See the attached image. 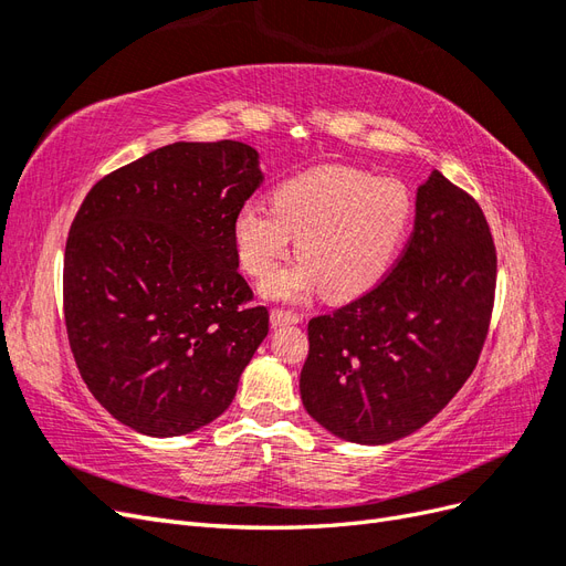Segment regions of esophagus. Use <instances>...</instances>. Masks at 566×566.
Segmentation results:
<instances>
[{
	"label": "esophagus",
	"mask_w": 566,
	"mask_h": 566,
	"mask_svg": "<svg viewBox=\"0 0 566 566\" xmlns=\"http://www.w3.org/2000/svg\"><path fill=\"white\" fill-rule=\"evenodd\" d=\"M302 316L295 312H285V310H273L271 312V323L273 325H290V323H300Z\"/></svg>",
	"instance_id": "34e87169"
}]
</instances>
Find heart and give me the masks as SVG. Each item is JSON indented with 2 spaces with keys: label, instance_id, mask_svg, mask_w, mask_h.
I'll return each instance as SVG.
<instances>
[{
  "label": "heart",
  "instance_id": "b5f03b06",
  "mask_svg": "<svg viewBox=\"0 0 566 566\" xmlns=\"http://www.w3.org/2000/svg\"><path fill=\"white\" fill-rule=\"evenodd\" d=\"M416 202L408 186L366 169L323 165L283 181L273 205L248 200L233 219L241 264L264 279L297 235L300 260L264 283L276 300H300L323 285L349 300L378 285L406 245Z\"/></svg>",
  "mask_w": 566,
  "mask_h": 566
}]
</instances>
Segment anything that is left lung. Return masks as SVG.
Segmentation results:
<instances>
[{
	"mask_svg": "<svg viewBox=\"0 0 566 566\" xmlns=\"http://www.w3.org/2000/svg\"><path fill=\"white\" fill-rule=\"evenodd\" d=\"M495 245L479 202L441 172L416 198V227L387 276L310 321L302 403L354 443L420 430L472 375L489 333Z\"/></svg>",
	"mask_w": 566,
	"mask_h": 566,
	"instance_id": "8db88e82",
	"label": "left lung"
}]
</instances>
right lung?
Returning a JSON list of instances; mask_svg holds the SVG:
<instances>
[{"instance_id":"right-lung-1","label":"right lung","mask_w":566,"mask_h":566,"mask_svg":"<svg viewBox=\"0 0 566 566\" xmlns=\"http://www.w3.org/2000/svg\"><path fill=\"white\" fill-rule=\"evenodd\" d=\"M262 179L248 144L177 142L80 205L63 260L67 342L94 399L132 430L179 437L231 406L269 333L233 243Z\"/></svg>"}]
</instances>
